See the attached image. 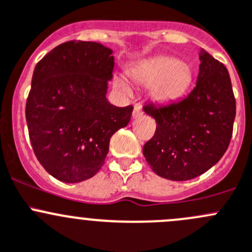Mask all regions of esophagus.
<instances>
[{
  "label": "esophagus",
  "mask_w": 252,
  "mask_h": 252,
  "mask_svg": "<svg viewBox=\"0 0 252 252\" xmlns=\"http://www.w3.org/2000/svg\"><path fill=\"white\" fill-rule=\"evenodd\" d=\"M142 116V111L141 108L139 107V106H135L133 110V118L136 119V118H140V117Z\"/></svg>",
  "instance_id": "34e87169"
}]
</instances>
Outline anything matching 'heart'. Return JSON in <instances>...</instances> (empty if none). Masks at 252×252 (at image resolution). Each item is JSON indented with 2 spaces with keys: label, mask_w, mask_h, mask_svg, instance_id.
Segmentation results:
<instances>
[{
  "label": "heart",
  "mask_w": 252,
  "mask_h": 252,
  "mask_svg": "<svg viewBox=\"0 0 252 252\" xmlns=\"http://www.w3.org/2000/svg\"><path fill=\"white\" fill-rule=\"evenodd\" d=\"M134 80L151 86V97L157 102H171L179 97L191 83V70L173 57H157L141 63L131 73ZM119 85L126 89L123 81Z\"/></svg>",
  "instance_id": "b5f03b06"
}]
</instances>
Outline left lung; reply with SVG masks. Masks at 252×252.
<instances>
[{
  "label": "left lung",
  "mask_w": 252,
  "mask_h": 252,
  "mask_svg": "<svg viewBox=\"0 0 252 252\" xmlns=\"http://www.w3.org/2000/svg\"><path fill=\"white\" fill-rule=\"evenodd\" d=\"M199 58L196 86L187 97L144 107L157 126L142 154L155 173L169 180H189L208 171L222 158L233 134L236 106L229 73L205 50Z\"/></svg>",
  "instance_id": "obj_1"
}]
</instances>
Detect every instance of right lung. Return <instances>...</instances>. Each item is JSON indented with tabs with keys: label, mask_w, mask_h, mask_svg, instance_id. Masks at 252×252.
Here are the masks:
<instances>
[{
	"label": "right lung",
	"mask_w": 252,
	"mask_h": 252,
	"mask_svg": "<svg viewBox=\"0 0 252 252\" xmlns=\"http://www.w3.org/2000/svg\"><path fill=\"white\" fill-rule=\"evenodd\" d=\"M113 51L98 42L58 45L36 64L25 118L35 156L56 179L79 183L105 163L111 136L128 126L133 106L117 107L106 94Z\"/></svg>",
	"instance_id": "add662e5"
}]
</instances>
